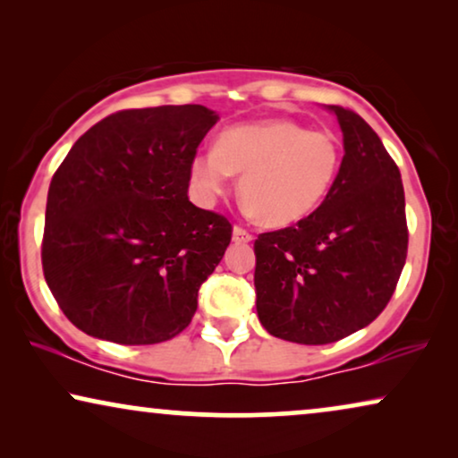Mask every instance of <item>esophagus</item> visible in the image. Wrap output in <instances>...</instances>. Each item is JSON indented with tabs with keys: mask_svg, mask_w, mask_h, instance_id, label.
<instances>
[{
	"mask_svg": "<svg viewBox=\"0 0 458 458\" xmlns=\"http://www.w3.org/2000/svg\"><path fill=\"white\" fill-rule=\"evenodd\" d=\"M252 240H254V235L250 233L248 229L233 227V242H237V243H248V242H252Z\"/></svg>",
	"mask_w": 458,
	"mask_h": 458,
	"instance_id": "1",
	"label": "esophagus"
}]
</instances>
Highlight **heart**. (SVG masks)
Segmentation results:
<instances>
[{"label": "heart", "mask_w": 458, "mask_h": 458, "mask_svg": "<svg viewBox=\"0 0 458 458\" xmlns=\"http://www.w3.org/2000/svg\"><path fill=\"white\" fill-rule=\"evenodd\" d=\"M342 166V143L334 133L293 121L233 127L215 148L191 158L190 187L199 204L212 206L242 174L248 210L267 225L285 227L315 212L334 187Z\"/></svg>", "instance_id": "b5f03b06"}]
</instances>
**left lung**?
<instances>
[{"mask_svg": "<svg viewBox=\"0 0 458 458\" xmlns=\"http://www.w3.org/2000/svg\"><path fill=\"white\" fill-rule=\"evenodd\" d=\"M327 108L344 135L334 187L312 215L254 242L262 327L306 346L337 342L375 321L396 290L409 248L396 162L356 112Z\"/></svg>", "mask_w": 458, "mask_h": 458, "instance_id": "left-lung-1", "label": "left lung"}]
</instances>
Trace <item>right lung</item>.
<instances>
[{"label":"right lung","instance_id":"obj_1","mask_svg":"<svg viewBox=\"0 0 458 458\" xmlns=\"http://www.w3.org/2000/svg\"><path fill=\"white\" fill-rule=\"evenodd\" d=\"M216 121L199 104L121 110L71 148L49 183L41 262L74 327L143 346L191 323L233 231L187 198L191 158Z\"/></svg>","mask_w":458,"mask_h":458}]
</instances>
